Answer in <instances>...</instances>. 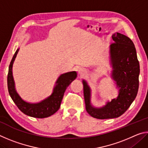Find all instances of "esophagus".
I'll return each mask as SVG.
<instances>
[{"label":"esophagus","instance_id":"34e87169","mask_svg":"<svg viewBox=\"0 0 148 148\" xmlns=\"http://www.w3.org/2000/svg\"><path fill=\"white\" fill-rule=\"evenodd\" d=\"M78 72H79V74L80 75H84V74L86 72V70H85L84 69L81 68V69H79Z\"/></svg>","mask_w":148,"mask_h":148}]
</instances>
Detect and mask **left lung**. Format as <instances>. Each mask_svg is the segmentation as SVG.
<instances>
[{"mask_svg":"<svg viewBox=\"0 0 148 148\" xmlns=\"http://www.w3.org/2000/svg\"><path fill=\"white\" fill-rule=\"evenodd\" d=\"M114 41L110 46L112 77L119 88L116 99L108 102L102 108L91 104V89L83 80L86 108L90 116L97 119L116 118L124 114L136 98L139 86L140 64L133 42L129 37L119 32L112 35Z\"/></svg>","mask_w":148,"mask_h":148,"instance_id":"8db88e82","label":"left lung"}]
</instances>
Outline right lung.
I'll return each mask as SVG.
<instances>
[{
  "label": "right lung",
  "instance_id": "add662e5",
  "mask_svg": "<svg viewBox=\"0 0 148 148\" xmlns=\"http://www.w3.org/2000/svg\"><path fill=\"white\" fill-rule=\"evenodd\" d=\"M19 49L16 50L9 66L7 77L9 94L17 108L25 115L36 118H45L51 116L59 109L65 90L70 84L76 78V72L72 71L61 74L57 80L53 92L46 99L38 103L34 104L25 102L20 97L16 91L12 75V66Z\"/></svg>",
  "mask_w": 148,
  "mask_h": 148
}]
</instances>
